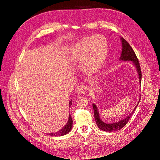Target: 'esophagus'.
Returning a JSON list of instances; mask_svg holds the SVG:
<instances>
[{
	"mask_svg": "<svg viewBox=\"0 0 160 160\" xmlns=\"http://www.w3.org/2000/svg\"><path fill=\"white\" fill-rule=\"evenodd\" d=\"M88 88L84 85H80V86H78L77 88V93L80 94V95L85 94L88 91Z\"/></svg>",
	"mask_w": 160,
	"mask_h": 160,
	"instance_id": "esophagus-1",
	"label": "esophagus"
}]
</instances>
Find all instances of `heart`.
<instances>
[{"instance_id":"b5f03b06","label":"heart","mask_w":160,"mask_h":160,"mask_svg":"<svg viewBox=\"0 0 160 160\" xmlns=\"http://www.w3.org/2000/svg\"><path fill=\"white\" fill-rule=\"evenodd\" d=\"M74 60L84 62V69L89 73H94L101 67L108 53V43L100 35L83 38L72 47Z\"/></svg>"}]
</instances>
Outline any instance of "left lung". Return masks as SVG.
I'll list each match as a JSON object with an SVG mask.
<instances>
[{
	"label": "left lung",
	"instance_id": "obj_1",
	"mask_svg": "<svg viewBox=\"0 0 160 160\" xmlns=\"http://www.w3.org/2000/svg\"><path fill=\"white\" fill-rule=\"evenodd\" d=\"M121 41L122 43V52L121 56L119 58V60L124 61V62H132V64L133 66L135 67V68L137 70L138 74V77H139V83L141 84V71L140 68V65L139 63V61L138 60V58L133 50L131 46L129 45L128 42L126 41L123 38L120 37ZM140 100V98L139 99V101ZM139 101L136 107L134 108L133 111L132 113L128 115L127 117H126L124 119L118 121V122H112V123H106L102 121V119H100L99 112L98 110L97 106L95 105V104L93 103V110H94V116H95V121L97 123V127L103 131L105 132H115L117 130H121L122 128H123L124 126L128 123V121H129L130 117L133 114V112L135 111L136 108L139 104Z\"/></svg>",
	"mask_w": 160,
	"mask_h": 160
}]
</instances>
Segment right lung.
Returning a JSON list of instances; mask_svg holds the SVG:
<instances>
[{"mask_svg":"<svg viewBox=\"0 0 160 160\" xmlns=\"http://www.w3.org/2000/svg\"><path fill=\"white\" fill-rule=\"evenodd\" d=\"M72 105V100H71L69 101V107H71ZM72 119L71 118V114L69 115V119L68 121H67V124L64 126V127L59 131L54 133H47V135L50 136H64L66 135L67 133H68L72 129Z\"/></svg>","mask_w":160,"mask_h":160,"instance_id":"add662e5","label":"right lung"}]
</instances>
